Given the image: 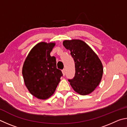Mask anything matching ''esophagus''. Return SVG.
Listing matches in <instances>:
<instances>
[{
  "instance_id": "esophagus-1",
  "label": "esophagus",
  "mask_w": 127,
  "mask_h": 127,
  "mask_svg": "<svg viewBox=\"0 0 127 127\" xmlns=\"http://www.w3.org/2000/svg\"><path fill=\"white\" fill-rule=\"evenodd\" d=\"M62 74H63L64 76H65V74H66V71H65V69H64L62 70Z\"/></svg>"
}]
</instances>
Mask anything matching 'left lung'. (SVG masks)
I'll return each mask as SVG.
<instances>
[{"label":"left lung","instance_id":"obj_1","mask_svg":"<svg viewBox=\"0 0 127 127\" xmlns=\"http://www.w3.org/2000/svg\"><path fill=\"white\" fill-rule=\"evenodd\" d=\"M63 45L70 51L75 61V76L68 80L71 86L80 95L90 94L99 85L103 76L100 60L90 47L80 39L65 40Z\"/></svg>","mask_w":127,"mask_h":127}]
</instances>
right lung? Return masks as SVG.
Here are the masks:
<instances>
[{
    "label": "right lung",
    "instance_id": "add662e5",
    "mask_svg": "<svg viewBox=\"0 0 127 127\" xmlns=\"http://www.w3.org/2000/svg\"><path fill=\"white\" fill-rule=\"evenodd\" d=\"M55 42L37 43L29 52L23 64L22 75L25 85L33 96L45 100L54 94L62 76L56 61L50 53Z\"/></svg>",
    "mask_w": 127,
    "mask_h": 127
}]
</instances>
